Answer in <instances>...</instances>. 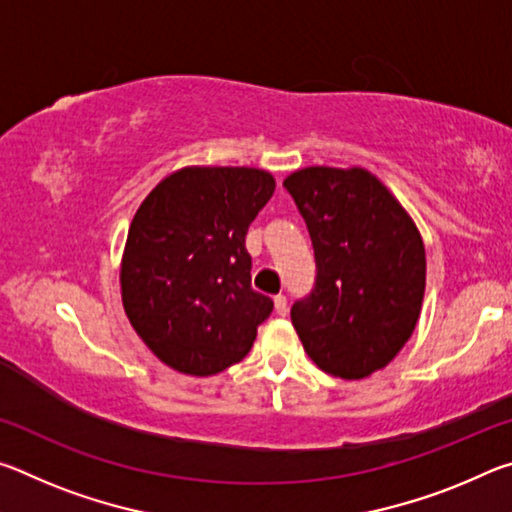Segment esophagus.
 Here are the masks:
<instances>
[{
  "label": "esophagus",
  "instance_id": "esophagus-1",
  "mask_svg": "<svg viewBox=\"0 0 512 512\" xmlns=\"http://www.w3.org/2000/svg\"><path fill=\"white\" fill-rule=\"evenodd\" d=\"M273 305H275V314H277V316H287V311H289L287 298H284V296H275V298H273Z\"/></svg>",
  "mask_w": 512,
  "mask_h": 512
}]
</instances>
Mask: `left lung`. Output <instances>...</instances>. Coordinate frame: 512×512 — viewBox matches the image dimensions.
<instances>
[{"label":"left lung","instance_id":"left-lung-1","mask_svg":"<svg viewBox=\"0 0 512 512\" xmlns=\"http://www.w3.org/2000/svg\"><path fill=\"white\" fill-rule=\"evenodd\" d=\"M316 257L309 296L291 323L327 375L363 379L386 368L420 318L427 259L418 228L361 167H307L284 180Z\"/></svg>","mask_w":512,"mask_h":512}]
</instances>
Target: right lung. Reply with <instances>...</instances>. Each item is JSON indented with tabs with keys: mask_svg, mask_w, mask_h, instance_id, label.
Listing matches in <instances>:
<instances>
[{
	"mask_svg": "<svg viewBox=\"0 0 512 512\" xmlns=\"http://www.w3.org/2000/svg\"><path fill=\"white\" fill-rule=\"evenodd\" d=\"M275 192L253 167H185L135 212L121 257V300L169 368L210 377L253 348L273 300L250 287L248 225Z\"/></svg>",
	"mask_w": 512,
	"mask_h": 512,
	"instance_id": "right-lung-1",
	"label": "right lung"
}]
</instances>
